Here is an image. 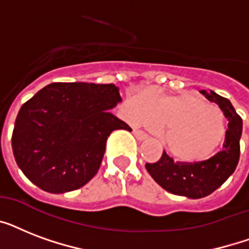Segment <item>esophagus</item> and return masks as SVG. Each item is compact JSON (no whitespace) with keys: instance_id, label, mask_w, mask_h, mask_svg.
Returning <instances> with one entry per match:
<instances>
[{"instance_id":"obj_1","label":"esophagus","mask_w":249,"mask_h":249,"mask_svg":"<svg viewBox=\"0 0 249 249\" xmlns=\"http://www.w3.org/2000/svg\"><path fill=\"white\" fill-rule=\"evenodd\" d=\"M133 134L136 136V138L138 141H143L148 137L147 133H144L143 130H140V129H134V130H133Z\"/></svg>"}]
</instances>
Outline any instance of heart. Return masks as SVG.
<instances>
[{
  "label": "heart",
  "mask_w": 249,
  "mask_h": 249,
  "mask_svg": "<svg viewBox=\"0 0 249 249\" xmlns=\"http://www.w3.org/2000/svg\"><path fill=\"white\" fill-rule=\"evenodd\" d=\"M134 120L165 128L166 147L182 161H200L224 141L226 120L218 107L196 94L141 95L129 107Z\"/></svg>",
  "instance_id": "obj_1"
}]
</instances>
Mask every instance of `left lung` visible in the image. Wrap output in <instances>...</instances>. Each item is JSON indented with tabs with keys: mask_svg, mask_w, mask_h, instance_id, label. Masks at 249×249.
<instances>
[{
	"mask_svg": "<svg viewBox=\"0 0 249 249\" xmlns=\"http://www.w3.org/2000/svg\"><path fill=\"white\" fill-rule=\"evenodd\" d=\"M205 98L220 106L225 117L229 120L222 150L208 160L196 163L174 161L164 151L156 163H147L146 169L156 183H159L168 193L200 199L208 196L217 190L235 170L240 155V136H242V117L236 113L228 98L214 91L201 90Z\"/></svg>",
	"mask_w": 249,
	"mask_h": 249,
	"instance_id": "left-lung-1",
	"label": "left lung"
}]
</instances>
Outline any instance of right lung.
<instances>
[{"instance_id":"1","label":"right lung","mask_w":249,"mask_h":249,"mask_svg":"<svg viewBox=\"0 0 249 249\" xmlns=\"http://www.w3.org/2000/svg\"><path fill=\"white\" fill-rule=\"evenodd\" d=\"M121 102L113 84L54 83L19 109L13 152L29 181L52 194L73 191L97 174L116 129L132 132L109 109Z\"/></svg>"}]
</instances>
